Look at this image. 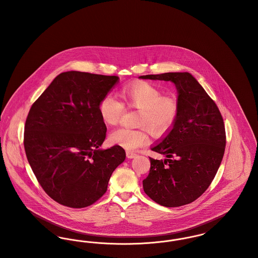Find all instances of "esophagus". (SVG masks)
<instances>
[{"label": "esophagus", "instance_id": "1", "mask_svg": "<svg viewBox=\"0 0 258 258\" xmlns=\"http://www.w3.org/2000/svg\"><path fill=\"white\" fill-rule=\"evenodd\" d=\"M137 157V154H135L134 152L131 151H126V158L127 159H135Z\"/></svg>", "mask_w": 258, "mask_h": 258}]
</instances>
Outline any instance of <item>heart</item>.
I'll return each instance as SVG.
<instances>
[{
    "label": "heart",
    "mask_w": 258,
    "mask_h": 258,
    "mask_svg": "<svg viewBox=\"0 0 258 258\" xmlns=\"http://www.w3.org/2000/svg\"><path fill=\"white\" fill-rule=\"evenodd\" d=\"M122 101L106 95L101 98L98 111L102 121L108 125L120 122L124 106L139 110L137 130L122 127L113 132L109 142L127 151L146 146L150 142L148 130L157 137L169 133L179 116V102L170 95H162L158 87L145 82H135L122 89Z\"/></svg>",
    "instance_id": "b5f03b06"
}]
</instances>
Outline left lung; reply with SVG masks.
Wrapping results in <instances>:
<instances>
[{
  "label": "left lung",
  "mask_w": 258,
  "mask_h": 258,
  "mask_svg": "<svg viewBox=\"0 0 258 258\" xmlns=\"http://www.w3.org/2000/svg\"><path fill=\"white\" fill-rule=\"evenodd\" d=\"M140 78L173 82L180 109L170 133L152 148L165 160L150 158L144 191L165 207L191 203L208 188L224 155L226 135L221 112L188 73L148 74Z\"/></svg>",
  "instance_id": "left-lung-1"
}]
</instances>
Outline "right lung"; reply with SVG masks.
Here are the masks:
<instances>
[{
	"label": "right lung",
	"mask_w": 258,
	"mask_h": 258,
	"mask_svg": "<svg viewBox=\"0 0 258 258\" xmlns=\"http://www.w3.org/2000/svg\"><path fill=\"white\" fill-rule=\"evenodd\" d=\"M115 75L59 74L33 103L26 119L24 148L43 190L59 204L84 208L106 190L125 159L123 148L101 150L106 136L98 105L118 82Z\"/></svg>",
	"instance_id": "1"
}]
</instances>
